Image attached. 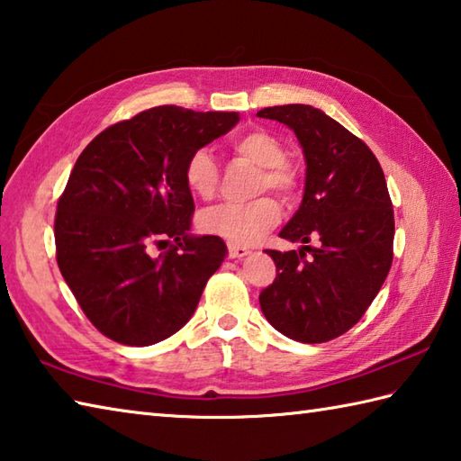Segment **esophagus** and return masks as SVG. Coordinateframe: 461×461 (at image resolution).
<instances>
[{"instance_id": "34e87169", "label": "esophagus", "mask_w": 461, "mask_h": 461, "mask_svg": "<svg viewBox=\"0 0 461 461\" xmlns=\"http://www.w3.org/2000/svg\"><path fill=\"white\" fill-rule=\"evenodd\" d=\"M228 251H230V258H231V259H241V258H246V256H249V254H251L249 248L236 246V243H230V246H228Z\"/></svg>"}]
</instances>
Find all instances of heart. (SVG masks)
Wrapping results in <instances>:
<instances>
[{
    "instance_id": "heart-1",
    "label": "heart",
    "mask_w": 461,
    "mask_h": 461,
    "mask_svg": "<svg viewBox=\"0 0 461 461\" xmlns=\"http://www.w3.org/2000/svg\"><path fill=\"white\" fill-rule=\"evenodd\" d=\"M240 158L249 159L259 166L258 189L272 187L284 197H292L300 185L297 169L285 159V148L272 133L254 130L240 135L231 143ZM184 179L189 192L203 197H212L218 189L220 167L215 164L210 149H195L185 161ZM282 218V207L274 197L264 195L251 202H223L207 207L200 213V228L236 246L256 243Z\"/></svg>"
}]
</instances>
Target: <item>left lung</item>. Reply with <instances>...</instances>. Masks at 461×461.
I'll return each mask as SVG.
<instances>
[{"label":"left lung","instance_id":"obj_1","mask_svg":"<svg viewBox=\"0 0 461 461\" xmlns=\"http://www.w3.org/2000/svg\"><path fill=\"white\" fill-rule=\"evenodd\" d=\"M258 115L287 125L305 158L302 205L279 231L303 246L266 249L277 276L259 294L261 312L290 339L323 344L356 326L392 267L393 210L384 171L362 140L318 107L274 105ZM313 237L318 249L307 246Z\"/></svg>","mask_w":461,"mask_h":461}]
</instances>
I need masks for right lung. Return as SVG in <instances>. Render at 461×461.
I'll return each mask as SVG.
<instances>
[{"label":"right lung","instance_id":"1","mask_svg":"<svg viewBox=\"0 0 461 461\" xmlns=\"http://www.w3.org/2000/svg\"><path fill=\"white\" fill-rule=\"evenodd\" d=\"M238 122L236 112L151 107L110 125L77 158L58 202V266L87 320L117 344L151 346L182 330L228 256L218 236L189 233L184 169ZM159 242L170 249L153 258Z\"/></svg>","mask_w":461,"mask_h":461}]
</instances>
